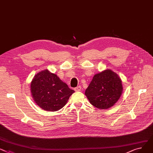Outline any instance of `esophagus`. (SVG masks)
<instances>
[{"label":"esophagus","instance_id":"34e87169","mask_svg":"<svg viewBox=\"0 0 153 153\" xmlns=\"http://www.w3.org/2000/svg\"><path fill=\"white\" fill-rule=\"evenodd\" d=\"M74 90H75L76 91H80V90H81V87H80V86H78V87L74 88Z\"/></svg>","mask_w":153,"mask_h":153}]
</instances>
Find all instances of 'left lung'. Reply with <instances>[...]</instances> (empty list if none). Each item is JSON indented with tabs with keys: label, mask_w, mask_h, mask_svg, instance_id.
<instances>
[{
	"label": "left lung",
	"mask_w": 153,
	"mask_h": 153,
	"mask_svg": "<svg viewBox=\"0 0 153 153\" xmlns=\"http://www.w3.org/2000/svg\"><path fill=\"white\" fill-rule=\"evenodd\" d=\"M123 91L122 80L111 69H106L95 74L85 95L90 104L100 109H106L114 106Z\"/></svg>",
	"instance_id": "8db88e82"
}]
</instances>
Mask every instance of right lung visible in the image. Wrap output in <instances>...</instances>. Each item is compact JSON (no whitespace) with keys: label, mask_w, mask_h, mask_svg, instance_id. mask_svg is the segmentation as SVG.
<instances>
[{"label":"right lung","mask_w":153,"mask_h":153,"mask_svg":"<svg viewBox=\"0 0 153 153\" xmlns=\"http://www.w3.org/2000/svg\"><path fill=\"white\" fill-rule=\"evenodd\" d=\"M30 88L34 102L47 111L62 109L74 92L56 74L48 69L40 71L34 76Z\"/></svg>","instance_id":"right-lung-1"}]
</instances>
